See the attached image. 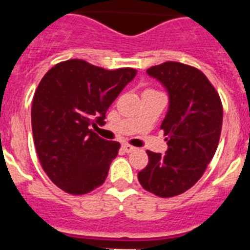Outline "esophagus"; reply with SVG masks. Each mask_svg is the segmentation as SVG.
<instances>
[{"mask_svg":"<svg viewBox=\"0 0 250 250\" xmlns=\"http://www.w3.org/2000/svg\"><path fill=\"white\" fill-rule=\"evenodd\" d=\"M122 148H123V150H125V153H131L135 150V148H133L132 145H128V144H125L123 146H122Z\"/></svg>","mask_w":250,"mask_h":250,"instance_id":"obj_1","label":"esophagus"}]
</instances>
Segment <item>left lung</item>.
Here are the masks:
<instances>
[{
	"label": "left lung",
	"mask_w": 250,
	"mask_h": 250,
	"mask_svg": "<svg viewBox=\"0 0 250 250\" xmlns=\"http://www.w3.org/2000/svg\"><path fill=\"white\" fill-rule=\"evenodd\" d=\"M168 94V110L161 129L165 154L148 150L149 164L137 174L144 189L172 197L193 187L215 154L221 137L223 107L217 90L200 70L165 62L146 70Z\"/></svg>",
	"instance_id": "obj_1"
}]
</instances>
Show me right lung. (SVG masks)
I'll list each match as a JSON object with an SVG mask.
<instances>
[{
	"instance_id": "1",
	"label": "right lung",
	"mask_w": 250,
	"mask_h": 250,
	"mask_svg": "<svg viewBox=\"0 0 250 250\" xmlns=\"http://www.w3.org/2000/svg\"><path fill=\"white\" fill-rule=\"evenodd\" d=\"M136 74L70 60L41 79L31 110L33 143L41 166L61 189L84 194L104 184L121 144L100 137L90 125H105L107 109Z\"/></svg>"
}]
</instances>
